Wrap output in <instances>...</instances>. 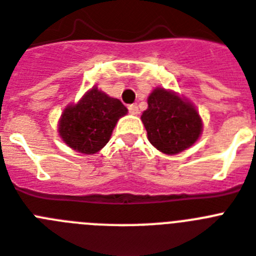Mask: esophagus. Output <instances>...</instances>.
<instances>
[{
	"mask_svg": "<svg viewBox=\"0 0 256 256\" xmlns=\"http://www.w3.org/2000/svg\"><path fill=\"white\" fill-rule=\"evenodd\" d=\"M128 113H130V114H132V116L138 114V113H139L138 106H136V105H135V104L128 105Z\"/></svg>",
	"mask_w": 256,
	"mask_h": 256,
	"instance_id": "obj_1",
	"label": "esophagus"
}]
</instances>
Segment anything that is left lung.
I'll return each mask as SVG.
<instances>
[{
  "label": "left lung",
  "mask_w": 256,
  "mask_h": 256,
  "mask_svg": "<svg viewBox=\"0 0 256 256\" xmlns=\"http://www.w3.org/2000/svg\"><path fill=\"white\" fill-rule=\"evenodd\" d=\"M142 113L147 138L165 154H177L194 146L203 132V122L195 105L172 90L156 87Z\"/></svg>",
  "instance_id": "left-lung-1"
}]
</instances>
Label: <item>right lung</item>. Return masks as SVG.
I'll return each mask as SVG.
<instances>
[{"instance_id":"1","label":"right lung","mask_w":256,"mask_h":256,"mask_svg":"<svg viewBox=\"0 0 256 256\" xmlns=\"http://www.w3.org/2000/svg\"><path fill=\"white\" fill-rule=\"evenodd\" d=\"M128 108L118 98L100 91L88 90L78 102L68 104L58 121V134L74 151L84 154L98 152L109 142L118 120Z\"/></svg>"}]
</instances>
